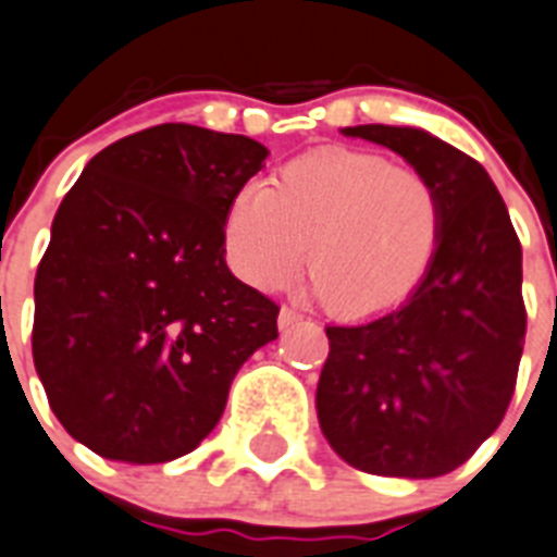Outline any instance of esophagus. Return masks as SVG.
<instances>
[{
  "label": "esophagus",
  "instance_id": "1",
  "mask_svg": "<svg viewBox=\"0 0 557 557\" xmlns=\"http://www.w3.org/2000/svg\"><path fill=\"white\" fill-rule=\"evenodd\" d=\"M300 320H302L300 311H294V308H288V306L280 308V317H277L280 329H292V325H297Z\"/></svg>",
  "mask_w": 557,
  "mask_h": 557
}]
</instances>
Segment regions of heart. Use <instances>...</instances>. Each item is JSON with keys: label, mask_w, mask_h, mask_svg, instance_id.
Wrapping results in <instances>:
<instances>
[{"label": "heart", "mask_w": 557, "mask_h": 557, "mask_svg": "<svg viewBox=\"0 0 557 557\" xmlns=\"http://www.w3.org/2000/svg\"><path fill=\"white\" fill-rule=\"evenodd\" d=\"M445 232L436 186L413 166L350 147H325L246 184L223 218L226 260L260 292L302 269L339 317L385 314L428 277Z\"/></svg>", "instance_id": "1"}]
</instances>
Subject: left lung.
<instances>
[{
  "mask_svg": "<svg viewBox=\"0 0 557 557\" xmlns=\"http://www.w3.org/2000/svg\"><path fill=\"white\" fill-rule=\"evenodd\" d=\"M366 138L428 175L445 209L438 255L399 308L329 325L317 416L357 470L436 479L502 424L524 350L521 243L487 170L416 127L362 124Z\"/></svg>",
  "mask_w": 557,
  "mask_h": 557,
  "instance_id": "1",
  "label": "left lung"
}]
</instances>
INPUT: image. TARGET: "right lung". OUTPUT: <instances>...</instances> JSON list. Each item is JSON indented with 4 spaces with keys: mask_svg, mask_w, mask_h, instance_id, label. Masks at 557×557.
<instances>
[{
    "mask_svg": "<svg viewBox=\"0 0 557 557\" xmlns=\"http://www.w3.org/2000/svg\"><path fill=\"white\" fill-rule=\"evenodd\" d=\"M246 135L158 124L101 149L36 271L33 362L55 419L127 465L186 456L221 422L280 308L228 271V200L263 170Z\"/></svg>",
    "mask_w": 557,
    "mask_h": 557,
    "instance_id": "1",
    "label": "right lung"
}]
</instances>
